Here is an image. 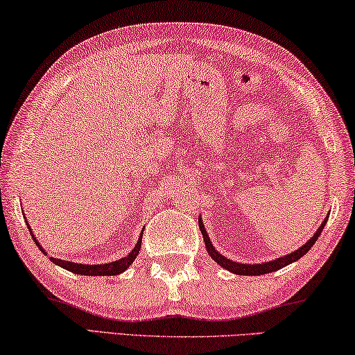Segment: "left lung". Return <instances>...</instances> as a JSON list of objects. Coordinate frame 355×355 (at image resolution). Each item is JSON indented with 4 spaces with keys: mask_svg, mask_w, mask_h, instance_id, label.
Masks as SVG:
<instances>
[{
    "mask_svg": "<svg viewBox=\"0 0 355 355\" xmlns=\"http://www.w3.org/2000/svg\"><path fill=\"white\" fill-rule=\"evenodd\" d=\"M327 219L329 217H325V220L322 222V225H320L318 228V232L314 233V236L309 239V241H306L303 244L302 248L293 250V252L284 255V257L281 259H276L272 261H266V263H259V265H244V263H236V261L233 260H228L227 257H223V255H220L217 250L212 248V244L209 241L208 238V233H206L205 230V225L203 222H201V219L198 220V225H200V230L201 233H203V239H205V244H206V249H208V254L211 255L212 259H214L217 263H219L220 266H223V268L234 272V275H243V276H260V275H266V272H271V271H276V270H281L282 266H286L288 263H292V261L298 260L300 257H303L304 254L308 252V250L313 248V244L318 241V238L320 236V233H322L325 223H327Z\"/></svg>",
    "mask_w": 355,
    "mask_h": 355,
    "instance_id": "8db88e82",
    "label": "left lung"
}]
</instances>
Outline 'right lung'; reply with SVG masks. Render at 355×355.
<instances>
[{
  "label": "right lung",
  "instance_id": "add662e5",
  "mask_svg": "<svg viewBox=\"0 0 355 355\" xmlns=\"http://www.w3.org/2000/svg\"><path fill=\"white\" fill-rule=\"evenodd\" d=\"M26 225H28V223H26ZM30 233H31V228H30ZM143 233L144 232H141L139 241H138V244H136V248L132 250V252H130L127 257H123V259L117 260V261H112V263H105V265H80V263H73V261L60 260V259H53V257H51V260L53 261V263H57V265L62 266V268L76 272V275H84V276H114V275H119V272L125 271L130 265L133 263V260L136 259V255H138V252H139L141 239H143ZM31 236H33V239H36L35 234H33V233H31ZM36 244H37V248L41 249L40 243H36ZM42 252H44V250H42Z\"/></svg>",
  "mask_w": 355,
  "mask_h": 355
}]
</instances>
